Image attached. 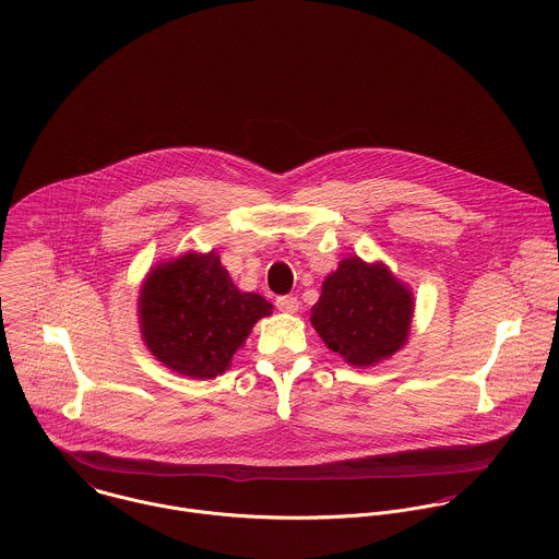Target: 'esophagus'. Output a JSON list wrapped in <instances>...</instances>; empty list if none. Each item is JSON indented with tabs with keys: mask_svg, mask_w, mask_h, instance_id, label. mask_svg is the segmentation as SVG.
<instances>
[{
	"mask_svg": "<svg viewBox=\"0 0 559 559\" xmlns=\"http://www.w3.org/2000/svg\"><path fill=\"white\" fill-rule=\"evenodd\" d=\"M275 306L280 312H288V314H295L299 310V299L293 297V295H282L275 299Z\"/></svg>",
	"mask_w": 559,
	"mask_h": 559,
	"instance_id": "obj_1",
	"label": "esophagus"
}]
</instances>
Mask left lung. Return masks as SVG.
Returning a JSON list of instances; mask_svg holds the SVG:
<instances>
[{"label":"left lung","instance_id":"8db88e82","mask_svg":"<svg viewBox=\"0 0 559 559\" xmlns=\"http://www.w3.org/2000/svg\"><path fill=\"white\" fill-rule=\"evenodd\" d=\"M413 297L383 266L346 258L322 284L312 324L329 350L350 366H372L406 342Z\"/></svg>","mask_w":559,"mask_h":559}]
</instances>
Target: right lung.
Segmentation results:
<instances>
[{
    "label": "right lung",
    "mask_w": 559,
    "mask_h": 559,
    "mask_svg": "<svg viewBox=\"0 0 559 559\" xmlns=\"http://www.w3.org/2000/svg\"><path fill=\"white\" fill-rule=\"evenodd\" d=\"M271 308L260 295L240 293L213 251L187 253L148 275L140 297L142 335L174 372L213 379Z\"/></svg>",
    "instance_id": "obj_1"
}]
</instances>
